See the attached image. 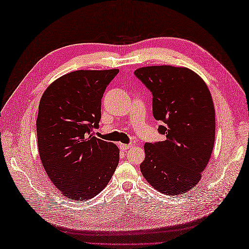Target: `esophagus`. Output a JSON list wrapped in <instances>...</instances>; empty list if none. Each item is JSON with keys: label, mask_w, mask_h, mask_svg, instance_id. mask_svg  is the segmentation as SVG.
<instances>
[{"label": "esophagus", "mask_w": 249, "mask_h": 249, "mask_svg": "<svg viewBox=\"0 0 249 249\" xmlns=\"http://www.w3.org/2000/svg\"><path fill=\"white\" fill-rule=\"evenodd\" d=\"M119 147L122 150V151H126L128 150L129 147H131V144H124V143H120L119 144Z\"/></svg>", "instance_id": "obj_1"}]
</instances>
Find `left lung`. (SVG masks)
I'll list each match as a JSON object with an SVG mask.
<instances>
[{"label":"left lung","instance_id":"8db88e82","mask_svg":"<svg viewBox=\"0 0 249 249\" xmlns=\"http://www.w3.org/2000/svg\"><path fill=\"white\" fill-rule=\"evenodd\" d=\"M135 76L153 95V115L163 141L144 144L140 170L153 187L181 195L198 184L215 141V110L210 89L197 73L170 65L141 67Z\"/></svg>","mask_w":249,"mask_h":249}]
</instances>
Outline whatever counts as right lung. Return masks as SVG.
I'll return each mask as SVG.
<instances>
[{"instance_id": "obj_1", "label": "right lung", "mask_w": 249, "mask_h": 249, "mask_svg": "<svg viewBox=\"0 0 249 249\" xmlns=\"http://www.w3.org/2000/svg\"><path fill=\"white\" fill-rule=\"evenodd\" d=\"M119 70L76 71L51 83L36 121L40 160L51 182L70 200L87 201L107 186L120 150L93 136L102 98Z\"/></svg>"}]
</instances>
